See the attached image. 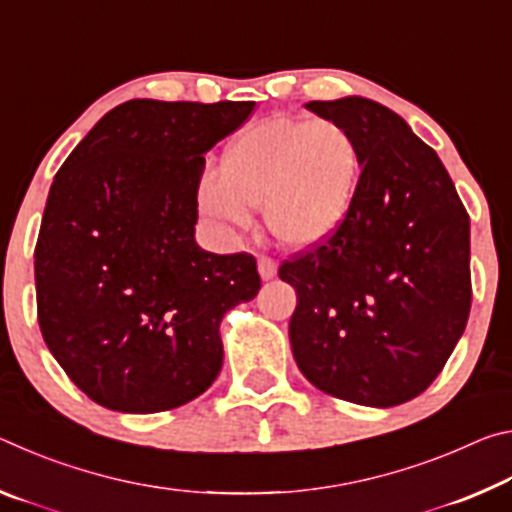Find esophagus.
Wrapping results in <instances>:
<instances>
[{
  "mask_svg": "<svg viewBox=\"0 0 512 512\" xmlns=\"http://www.w3.org/2000/svg\"><path fill=\"white\" fill-rule=\"evenodd\" d=\"M257 268H259V275H262V280H271V277L277 273L275 259L268 257V255H259Z\"/></svg>",
  "mask_w": 512,
  "mask_h": 512,
  "instance_id": "1",
  "label": "esophagus"
}]
</instances>
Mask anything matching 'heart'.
Listing matches in <instances>:
<instances>
[{
    "mask_svg": "<svg viewBox=\"0 0 512 512\" xmlns=\"http://www.w3.org/2000/svg\"><path fill=\"white\" fill-rule=\"evenodd\" d=\"M221 178L205 176L198 201L235 225L262 205L264 223L284 246L309 248L332 237L359 189L361 151L336 121L275 117L259 121L230 142Z\"/></svg>",
    "mask_w": 512,
    "mask_h": 512,
    "instance_id": "1",
    "label": "heart"
}]
</instances>
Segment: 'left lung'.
<instances>
[{
    "label": "left lung",
    "mask_w": 512,
    "mask_h": 512,
    "mask_svg": "<svg viewBox=\"0 0 512 512\" xmlns=\"http://www.w3.org/2000/svg\"><path fill=\"white\" fill-rule=\"evenodd\" d=\"M307 108L352 133L361 176L341 228L277 271L298 298L293 359L323 393L388 409L427 391L467 325L470 216L393 110L361 97Z\"/></svg>",
    "instance_id": "1"
}]
</instances>
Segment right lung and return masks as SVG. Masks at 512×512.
<instances>
[{
	"mask_svg": "<svg viewBox=\"0 0 512 512\" xmlns=\"http://www.w3.org/2000/svg\"><path fill=\"white\" fill-rule=\"evenodd\" d=\"M253 108L126 101L58 169L33 253L38 325L92 402L160 413L219 375L221 318L253 300L262 280L250 253L196 246V192L203 153Z\"/></svg>",
	"mask_w": 512,
	"mask_h": 512,
	"instance_id": "add662e5",
	"label": "right lung"
}]
</instances>
